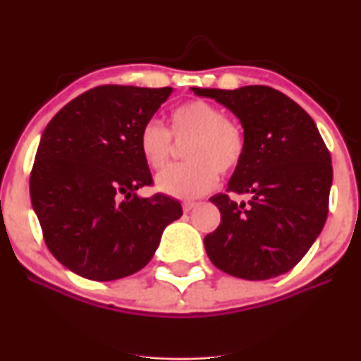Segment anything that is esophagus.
Wrapping results in <instances>:
<instances>
[{
	"label": "esophagus",
	"instance_id": "obj_1",
	"mask_svg": "<svg viewBox=\"0 0 361 361\" xmlns=\"http://www.w3.org/2000/svg\"><path fill=\"white\" fill-rule=\"evenodd\" d=\"M197 207V202H183V210L185 212H190V210Z\"/></svg>",
	"mask_w": 361,
	"mask_h": 361
}]
</instances>
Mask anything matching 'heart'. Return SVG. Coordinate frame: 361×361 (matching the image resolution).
<instances>
[{
	"label": "heart",
	"instance_id": "b5f03b06",
	"mask_svg": "<svg viewBox=\"0 0 361 361\" xmlns=\"http://www.w3.org/2000/svg\"><path fill=\"white\" fill-rule=\"evenodd\" d=\"M171 134L186 140L181 166L168 168L156 178V190L175 198L200 197L217 183V171L229 175L244 156V134L238 123L226 118L222 109L204 100L176 106L171 114ZM140 154L151 169L166 166L171 154V135L156 120L142 127Z\"/></svg>",
	"mask_w": 361,
	"mask_h": 361
}]
</instances>
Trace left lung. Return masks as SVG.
I'll use <instances>...</instances> for the list:
<instances>
[{
    "mask_svg": "<svg viewBox=\"0 0 361 361\" xmlns=\"http://www.w3.org/2000/svg\"><path fill=\"white\" fill-rule=\"evenodd\" d=\"M239 118L244 156L227 192L247 193L235 204L217 193L210 202L221 224L204 239L219 270L244 280H268L292 270L326 224L333 164L309 114L270 86L190 88Z\"/></svg>",
    "mask_w": 361,
    "mask_h": 361,
    "instance_id": "8db88e82",
    "label": "left lung"
}]
</instances>
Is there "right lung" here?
<instances>
[{
	"label": "right lung",
	"mask_w": 361,
	"mask_h": 361,
	"mask_svg": "<svg viewBox=\"0 0 361 361\" xmlns=\"http://www.w3.org/2000/svg\"><path fill=\"white\" fill-rule=\"evenodd\" d=\"M171 88L103 85L54 115L40 137L30 198L45 244L68 270L118 280L151 261L168 224L183 215L151 185L139 135Z\"/></svg>",
	"instance_id": "obj_1"
}]
</instances>
